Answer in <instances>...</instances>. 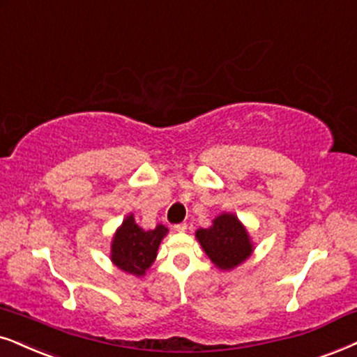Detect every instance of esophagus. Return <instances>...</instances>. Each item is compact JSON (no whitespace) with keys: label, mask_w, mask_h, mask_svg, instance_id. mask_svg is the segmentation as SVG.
<instances>
[{"label":"esophagus","mask_w":357,"mask_h":357,"mask_svg":"<svg viewBox=\"0 0 357 357\" xmlns=\"http://www.w3.org/2000/svg\"><path fill=\"white\" fill-rule=\"evenodd\" d=\"M173 229H174L176 232H184V231H186V229H188V225L184 224V222H183V224H176Z\"/></svg>","instance_id":"esophagus-1"}]
</instances>
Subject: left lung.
I'll return each mask as SVG.
<instances>
[{"instance_id": "1", "label": "left lung", "mask_w": 357, "mask_h": 357, "mask_svg": "<svg viewBox=\"0 0 357 357\" xmlns=\"http://www.w3.org/2000/svg\"><path fill=\"white\" fill-rule=\"evenodd\" d=\"M202 250L220 270H232L245 261L254 252L249 232L237 215L224 212L212 220L207 229L196 231Z\"/></svg>"}]
</instances>
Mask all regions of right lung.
Instances as JSON below:
<instances>
[{
	"instance_id": "add662e5",
	"label": "right lung",
	"mask_w": 357,
	"mask_h": 357,
	"mask_svg": "<svg viewBox=\"0 0 357 357\" xmlns=\"http://www.w3.org/2000/svg\"><path fill=\"white\" fill-rule=\"evenodd\" d=\"M166 234L168 229L163 224H158L151 231H145L135 222L133 214L126 215L112 241L110 259L123 272L143 277L155 261L158 247Z\"/></svg>"
}]
</instances>
